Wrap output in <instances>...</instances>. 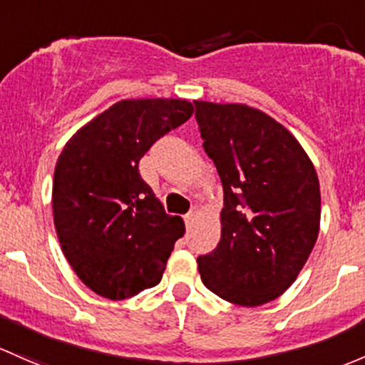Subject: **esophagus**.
I'll return each mask as SVG.
<instances>
[{
  "instance_id": "34e87169",
  "label": "esophagus",
  "mask_w": 365,
  "mask_h": 365,
  "mask_svg": "<svg viewBox=\"0 0 365 365\" xmlns=\"http://www.w3.org/2000/svg\"><path fill=\"white\" fill-rule=\"evenodd\" d=\"M195 217H197V212H195V210H190V212L185 215V225H187V227H190V225L194 224Z\"/></svg>"
}]
</instances>
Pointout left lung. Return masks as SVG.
Wrapping results in <instances>:
<instances>
[{
  "instance_id": "8db88e82",
  "label": "left lung",
  "mask_w": 365,
  "mask_h": 365,
  "mask_svg": "<svg viewBox=\"0 0 365 365\" xmlns=\"http://www.w3.org/2000/svg\"><path fill=\"white\" fill-rule=\"evenodd\" d=\"M202 147L224 187L222 236L197 257L206 289L266 304L295 282L320 231V183L294 134L240 103L194 101Z\"/></svg>"
}]
</instances>
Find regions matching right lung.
Masks as SVG:
<instances>
[{
    "label": "right lung",
    "mask_w": 365,
    "mask_h": 365,
    "mask_svg": "<svg viewBox=\"0 0 365 365\" xmlns=\"http://www.w3.org/2000/svg\"><path fill=\"white\" fill-rule=\"evenodd\" d=\"M185 99H124L64 145L52 185L53 225L76 276L101 297L122 301L160 282L185 224L164 212L138 164L190 118Z\"/></svg>",
    "instance_id": "right-lung-1"
}]
</instances>
